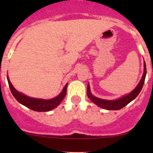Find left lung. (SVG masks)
I'll use <instances>...</instances> for the list:
<instances>
[{"label": "left lung", "instance_id": "8db88e82", "mask_svg": "<svg viewBox=\"0 0 153 153\" xmlns=\"http://www.w3.org/2000/svg\"><path fill=\"white\" fill-rule=\"evenodd\" d=\"M144 66V70H143V76L141 78V80L140 81L139 84H138V86L135 87V89L133 91L130 92L128 95H125V96L122 97V98H119L118 100H115V101H108V100H104L101 99V98H98L96 97L93 96V95L91 94L90 89H89V86L88 84L87 86V96L94 104H95L96 105H98L100 107L103 108V109H108V110H118V109H122L123 107H124L125 106L127 105L129 103H130L132 100L135 99L137 96L138 95V94L140 93V92L142 89L143 83H144L145 78H146V64H143Z\"/></svg>", "mask_w": 153, "mask_h": 153}]
</instances>
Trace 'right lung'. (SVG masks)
Here are the masks:
<instances>
[{"label":"right lung","mask_w":153,"mask_h":153,"mask_svg":"<svg viewBox=\"0 0 153 153\" xmlns=\"http://www.w3.org/2000/svg\"><path fill=\"white\" fill-rule=\"evenodd\" d=\"M7 80H8L9 86H10L11 92H12V94L13 95V96L15 97V99H16L20 104L27 106V107L32 109V110L37 111V112H47V111L52 110L54 108L57 107V106L61 104V102L64 98L66 94H67V84H66L65 86H64L62 92H61L58 96L52 98V99L43 100L38 99V98H30V97L27 96V95L18 92V91L13 87L12 84H11L8 77H7Z\"/></svg>","instance_id":"1"}]
</instances>
